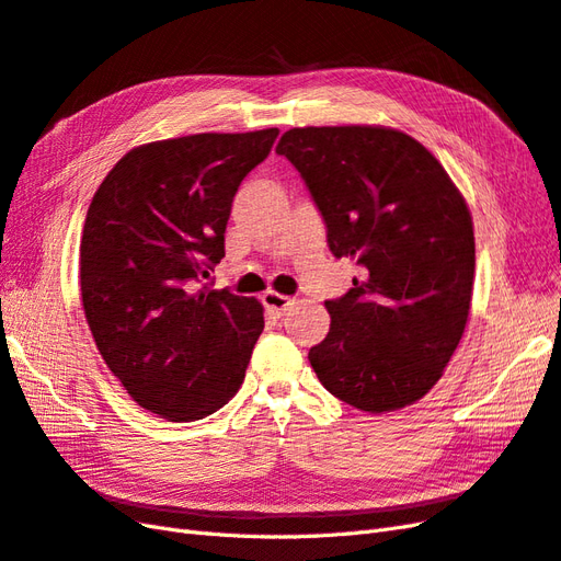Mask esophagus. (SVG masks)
<instances>
[{
	"mask_svg": "<svg viewBox=\"0 0 561 561\" xmlns=\"http://www.w3.org/2000/svg\"><path fill=\"white\" fill-rule=\"evenodd\" d=\"M263 306L272 312V314H284L286 310H289L294 306V300L289 296H282L277 291H267L263 294Z\"/></svg>",
	"mask_w": 561,
	"mask_h": 561,
	"instance_id": "1",
	"label": "esophagus"
}]
</instances>
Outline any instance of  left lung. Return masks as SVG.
<instances>
[{"mask_svg":"<svg viewBox=\"0 0 561 561\" xmlns=\"http://www.w3.org/2000/svg\"><path fill=\"white\" fill-rule=\"evenodd\" d=\"M324 218L335 259L364 277L327 300L331 329L310 347L341 402L386 413L419 402L466 331L474 282L468 204L419 140L386 126H306L279 138Z\"/></svg>","mask_w":561,"mask_h":561,"instance_id":"left-lung-1","label":"left lung"}]
</instances>
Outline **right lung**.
I'll list each match as a JSON object with an SVG mask.
<instances>
[{"label": "right lung", "mask_w": 561, "mask_h": 561, "mask_svg": "<svg viewBox=\"0 0 561 561\" xmlns=\"http://www.w3.org/2000/svg\"><path fill=\"white\" fill-rule=\"evenodd\" d=\"M277 129L195 134L126 152L95 190L82 302L110 371L142 409L199 421L234 397L265 327L259 300L211 289L232 199Z\"/></svg>", "instance_id": "obj_1"}]
</instances>
